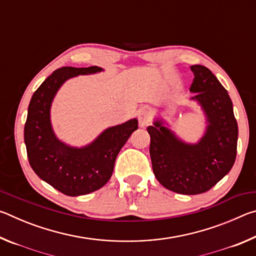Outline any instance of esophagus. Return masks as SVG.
Segmentation results:
<instances>
[{"label": "esophagus", "mask_w": 256, "mask_h": 256, "mask_svg": "<svg viewBox=\"0 0 256 256\" xmlns=\"http://www.w3.org/2000/svg\"><path fill=\"white\" fill-rule=\"evenodd\" d=\"M138 118V125H140L141 128L146 126L151 120V115H150L149 110H146V108H142V110H140Z\"/></svg>", "instance_id": "34e87169"}]
</instances>
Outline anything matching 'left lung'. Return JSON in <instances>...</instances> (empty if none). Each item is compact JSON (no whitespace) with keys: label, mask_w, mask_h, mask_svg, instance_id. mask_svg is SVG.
<instances>
[{"label":"left lung","mask_w":256,"mask_h":256,"mask_svg":"<svg viewBox=\"0 0 256 256\" xmlns=\"http://www.w3.org/2000/svg\"><path fill=\"white\" fill-rule=\"evenodd\" d=\"M194 79L190 98L206 118L204 136L196 144H185L162 120L148 126L150 157L156 178L172 192L194 196L209 190L232 170L237 154L238 126L227 90L209 68L190 66Z\"/></svg>","instance_id":"1"}]
</instances>
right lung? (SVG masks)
<instances>
[{"label": "right lung", "instance_id": "1", "mask_svg": "<svg viewBox=\"0 0 256 256\" xmlns=\"http://www.w3.org/2000/svg\"><path fill=\"white\" fill-rule=\"evenodd\" d=\"M100 71L98 66L60 68L34 92L28 107L24 144L30 166L42 180L68 196L102 188L110 178L120 150L138 130V120H130L108 128L84 148H73L56 138L50 112L60 86L72 76Z\"/></svg>", "mask_w": 256, "mask_h": 256}]
</instances>
